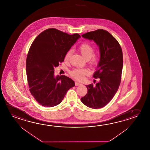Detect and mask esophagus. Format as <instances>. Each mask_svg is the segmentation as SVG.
I'll return each mask as SVG.
<instances>
[{
	"instance_id": "obj_1",
	"label": "esophagus",
	"mask_w": 150,
	"mask_h": 150,
	"mask_svg": "<svg viewBox=\"0 0 150 150\" xmlns=\"http://www.w3.org/2000/svg\"><path fill=\"white\" fill-rule=\"evenodd\" d=\"M81 85H82L81 83H80L77 82H75V86H81Z\"/></svg>"
}]
</instances>
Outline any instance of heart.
Listing matches in <instances>:
<instances>
[{"label": "heart", "instance_id": "heart-1", "mask_svg": "<svg viewBox=\"0 0 150 150\" xmlns=\"http://www.w3.org/2000/svg\"><path fill=\"white\" fill-rule=\"evenodd\" d=\"M79 50L81 54L86 60L90 59L94 54V49L93 46L88 43H83L80 45ZM72 50H69V51H68L64 57V61H68L70 59V57L72 55ZM97 62V59L95 58L92 59L91 61L92 64H96ZM89 74V71L86 69H75L70 72V75L71 76L75 79L76 80L79 81L83 80L84 78V76L88 75Z\"/></svg>", "mask_w": 150, "mask_h": 150}]
</instances>
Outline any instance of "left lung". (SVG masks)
<instances>
[{"mask_svg":"<svg viewBox=\"0 0 150 150\" xmlns=\"http://www.w3.org/2000/svg\"><path fill=\"white\" fill-rule=\"evenodd\" d=\"M82 37L99 47L100 59L93 76L100 79L96 86H86L88 93L81 100L86 106L98 109L110 103L119 89L123 68L122 51L119 43L103 29L88 32Z\"/></svg>","mask_w":150,"mask_h":150,"instance_id":"obj_1","label":"left lung"}]
</instances>
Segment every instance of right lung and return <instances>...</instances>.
I'll return each mask as SVG.
<instances>
[{
    "mask_svg": "<svg viewBox=\"0 0 150 150\" xmlns=\"http://www.w3.org/2000/svg\"><path fill=\"white\" fill-rule=\"evenodd\" d=\"M80 37L78 34L70 35L50 28L32 43L26 61L28 83L31 95L43 106L58 105L75 86L69 77L55 76L54 68L64 62L66 54Z\"/></svg>",
    "mask_w": 150,
    "mask_h": 150,
    "instance_id": "obj_1",
    "label": "right lung"
}]
</instances>
